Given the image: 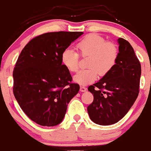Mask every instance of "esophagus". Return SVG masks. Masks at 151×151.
I'll list each match as a JSON object with an SVG mask.
<instances>
[{
    "label": "esophagus",
    "instance_id": "obj_1",
    "mask_svg": "<svg viewBox=\"0 0 151 151\" xmlns=\"http://www.w3.org/2000/svg\"><path fill=\"white\" fill-rule=\"evenodd\" d=\"M86 87H85V86H80V91H81V92H84V91H86Z\"/></svg>",
    "mask_w": 151,
    "mask_h": 151
}]
</instances>
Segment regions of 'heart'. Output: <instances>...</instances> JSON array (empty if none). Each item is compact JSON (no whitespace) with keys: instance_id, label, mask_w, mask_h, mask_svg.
<instances>
[{"instance_id":"obj_1","label":"heart","mask_w":151,"mask_h":151,"mask_svg":"<svg viewBox=\"0 0 151 151\" xmlns=\"http://www.w3.org/2000/svg\"><path fill=\"white\" fill-rule=\"evenodd\" d=\"M82 58L89 57L86 66L89 68L81 70L74 77V81L84 86L93 83L99 75L105 76L114 69L119 58V49L115 43L106 42L97 34L86 35L76 45ZM61 61L69 72H75L79 69V55L74 50L67 48L62 52Z\"/></svg>"}]
</instances>
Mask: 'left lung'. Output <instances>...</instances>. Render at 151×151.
<instances>
[{"mask_svg": "<svg viewBox=\"0 0 151 151\" xmlns=\"http://www.w3.org/2000/svg\"><path fill=\"white\" fill-rule=\"evenodd\" d=\"M119 58L114 69L88 90L93 101L88 106L90 119L107 126L120 121L131 109L139 93L141 63L131 44L119 38Z\"/></svg>", "mask_w": 151, "mask_h": 151, "instance_id": "8db88e82", "label": "left lung"}]
</instances>
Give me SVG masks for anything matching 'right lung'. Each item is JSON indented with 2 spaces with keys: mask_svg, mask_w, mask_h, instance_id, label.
Instances as JSON below:
<instances>
[{
  "mask_svg": "<svg viewBox=\"0 0 151 151\" xmlns=\"http://www.w3.org/2000/svg\"><path fill=\"white\" fill-rule=\"evenodd\" d=\"M83 32H52L35 37L19 55L13 70V94L24 113L43 126L63 120L79 90L61 61L62 52Z\"/></svg>",
  "mask_w": 151,
  "mask_h": 151,
  "instance_id": "obj_1",
  "label": "right lung"
}]
</instances>
